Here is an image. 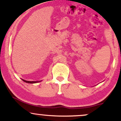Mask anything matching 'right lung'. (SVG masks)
I'll return each instance as SVG.
<instances>
[{
  "instance_id": "obj_1",
  "label": "right lung",
  "mask_w": 121,
  "mask_h": 121,
  "mask_svg": "<svg viewBox=\"0 0 121 121\" xmlns=\"http://www.w3.org/2000/svg\"><path fill=\"white\" fill-rule=\"evenodd\" d=\"M22 80H23V81H24L25 82L30 83V84H34V83H37V82H39V81H26V80H23V79H22Z\"/></svg>"
}]
</instances>
